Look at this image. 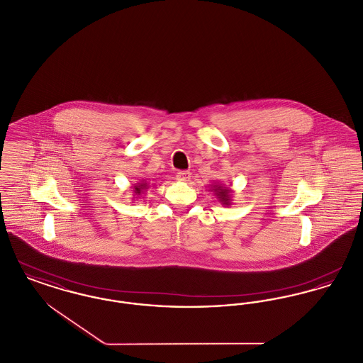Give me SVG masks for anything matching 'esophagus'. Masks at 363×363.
I'll use <instances>...</instances> for the list:
<instances>
[{"label":"esophagus","mask_w":363,"mask_h":363,"mask_svg":"<svg viewBox=\"0 0 363 363\" xmlns=\"http://www.w3.org/2000/svg\"><path fill=\"white\" fill-rule=\"evenodd\" d=\"M190 177H191V174H190L189 172H178V173H177V179H178V181H182V182L189 181Z\"/></svg>","instance_id":"obj_1"}]
</instances>
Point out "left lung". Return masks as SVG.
<instances>
[{"label": "left lung", "mask_w": 363, "mask_h": 363, "mask_svg": "<svg viewBox=\"0 0 363 363\" xmlns=\"http://www.w3.org/2000/svg\"><path fill=\"white\" fill-rule=\"evenodd\" d=\"M211 190L215 193L216 199L220 201L222 206L230 207L231 206V197H233V191L230 189V186H223L219 182H213L211 185Z\"/></svg>", "instance_id": "obj_1"}]
</instances>
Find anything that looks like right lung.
<instances>
[{
    "label": "right lung",
    "instance_id": "1",
    "mask_svg": "<svg viewBox=\"0 0 363 363\" xmlns=\"http://www.w3.org/2000/svg\"><path fill=\"white\" fill-rule=\"evenodd\" d=\"M151 186V182H147V181H140L138 184H135L133 186V199H138V196H141L143 193H145V190L148 189Z\"/></svg>",
    "mask_w": 363,
    "mask_h": 363
}]
</instances>
